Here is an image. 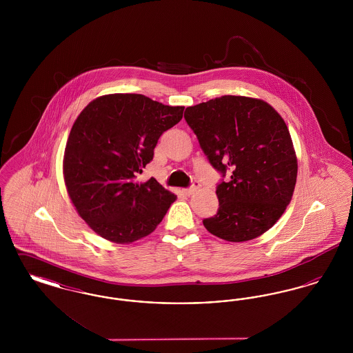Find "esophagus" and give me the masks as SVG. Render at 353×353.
Listing matches in <instances>:
<instances>
[{"instance_id": "34e87169", "label": "esophagus", "mask_w": 353, "mask_h": 353, "mask_svg": "<svg viewBox=\"0 0 353 353\" xmlns=\"http://www.w3.org/2000/svg\"><path fill=\"white\" fill-rule=\"evenodd\" d=\"M199 188H200V185H199V183H194V184L192 185L190 188H188V189H184V190H183V193H184V194H186V196H192V194H193V193H194V192H196V190H197Z\"/></svg>"}]
</instances>
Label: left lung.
<instances>
[{"label": "left lung", "mask_w": 353, "mask_h": 353, "mask_svg": "<svg viewBox=\"0 0 353 353\" xmlns=\"http://www.w3.org/2000/svg\"><path fill=\"white\" fill-rule=\"evenodd\" d=\"M185 120L210 164L230 181L217 186L219 208L203 219L209 233L245 242L266 233L291 201L298 160L282 117L262 99L225 95L186 107Z\"/></svg>", "instance_id": "obj_1"}]
</instances>
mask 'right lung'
<instances>
[{
	"mask_svg": "<svg viewBox=\"0 0 353 353\" xmlns=\"http://www.w3.org/2000/svg\"><path fill=\"white\" fill-rule=\"evenodd\" d=\"M183 112V105L140 94H110L90 101L74 121L63 156L65 184L78 214L97 234L131 243L163 221L177 197L153 177L145 183L136 177Z\"/></svg>",
	"mask_w": 353,
	"mask_h": 353,
	"instance_id": "right-lung-1",
	"label": "right lung"
}]
</instances>
